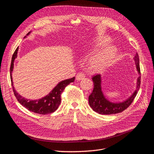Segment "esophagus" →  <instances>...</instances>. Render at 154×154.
I'll list each match as a JSON object with an SVG mask.
<instances>
[{
	"mask_svg": "<svg viewBox=\"0 0 154 154\" xmlns=\"http://www.w3.org/2000/svg\"><path fill=\"white\" fill-rule=\"evenodd\" d=\"M85 77V75L83 72H79L77 74V75L76 76V79L78 81H80L83 79Z\"/></svg>",
	"mask_w": 154,
	"mask_h": 154,
	"instance_id": "34e87169",
	"label": "esophagus"
}]
</instances>
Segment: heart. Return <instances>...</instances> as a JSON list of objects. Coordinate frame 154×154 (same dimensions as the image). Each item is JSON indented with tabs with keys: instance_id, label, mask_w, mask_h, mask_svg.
<instances>
[{
	"instance_id": "b5f03b06",
	"label": "heart",
	"mask_w": 154,
	"mask_h": 154,
	"mask_svg": "<svg viewBox=\"0 0 154 154\" xmlns=\"http://www.w3.org/2000/svg\"><path fill=\"white\" fill-rule=\"evenodd\" d=\"M95 45L101 50L95 52L90 58V69L94 71H101L109 67L114 61L118 55L117 47L108 45L110 39L108 37H98L95 40Z\"/></svg>"
}]
</instances>
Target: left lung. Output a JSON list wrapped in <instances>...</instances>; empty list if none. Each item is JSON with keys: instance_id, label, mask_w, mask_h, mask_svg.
<instances>
[{"instance_id": "left-lung-1", "label": "left lung", "mask_w": 154, "mask_h": 154, "mask_svg": "<svg viewBox=\"0 0 154 154\" xmlns=\"http://www.w3.org/2000/svg\"><path fill=\"white\" fill-rule=\"evenodd\" d=\"M136 65L138 73L140 75V68L139 64V56L137 53L133 58ZM141 76L137 78L136 90L133 94L126 100L121 102H113L109 100L104 95L102 90V77L100 75H94L92 77L94 82V89L89 95L88 102L91 108L95 112L103 115L114 114L123 111L131 105L134 98L136 97L138 91L140 87Z\"/></svg>"}]
</instances>
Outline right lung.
<instances>
[{"label":"right lung","mask_w":154,"mask_h":154,"mask_svg":"<svg viewBox=\"0 0 154 154\" xmlns=\"http://www.w3.org/2000/svg\"><path fill=\"white\" fill-rule=\"evenodd\" d=\"M32 32L28 33L26 36H28L29 33ZM25 36L24 38L26 37ZM19 47H17L15 52L13 55V57L11 60V64L10 67V75H11V80L12 87H13V91L14 95L16 96L17 100H18L23 106L26 108L29 111H32L34 113L45 115L54 112L55 110H57L60 103V95L62 92L66 88V86L70 84L71 83L74 82L75 78L73 77L70 79H65V80L60 82L56 87H55L46 96L42 97V98H39L37 100H29L24 97H23L17 93L15 90L13 86V76H12V73H13L14 69V63L16 58L17 56V51Z\"/></svg>","instance_id":"add662e5"}]
</instances>
